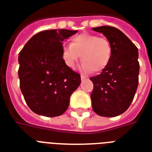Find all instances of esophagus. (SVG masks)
<instances>
[{"label":"esophagus","instance_id":"esophagus-1","mask_svg":"<svg viewBox=\"0 0 152 152\" xmlns=\"http://www.w3.org/2000/svg\"><path fill=\"white\" fill-rule=\"evenodd\" d=\"M86 79H87V77H85V76H83V75H81V80H86Z\"/></svg>","mask_w":152,"mask_h":152}]
</instances>
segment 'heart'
<instances>
[{
  "label": "heart",
  "instance_id": "obj_1",
  "mask_svg": "<svg viewBox=\"0 0 152 152\" xmlns=\"http://www.w3.org/2000/svg\"><path fill=\"white\" fill-rule=\"evenodd\" d=\"M81 55L80 69L84 73H99L106 69L112 56L110 42L94 34L83 33L73 37L70 45L61 46V58L70 69L75 68Z\"/></svg>",
  "mask_w": 152,
  "mask_h": 152
}]
</instances>
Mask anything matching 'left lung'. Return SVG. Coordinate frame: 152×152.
<instances>
[{
    "label": "left lung",
    "mask_w": 152,
    "mask_h": 152,
    "mask_svg": "<svg viewBox=\"0 0 152 152\" xmlns=\"http://www.w3.org/2000/svg\"><path fill=\"white\" fill-rule=\"evenodd\" d=\"M110 42L112 56L100 75L91 77L94 89L91 95L94 112L102 117H115L126 111L137 91L140 64L139 52L134 43L112 26L92 28Z\"/></svg>",
    "instance_id": "left-lung-1"
}]
</instances>
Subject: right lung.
I'll list each match as a JSON object with an SVG mask.
<instances>
[{"instance_id":"obj_1","label":"right lung","mask_w":152,"mask_h":152,"mask_svg":"<svg viewBox=\"0 0 152 152\" xmlns=\"http://www.w3.org/2000/svg\"><path fill=\"white\" fill-rule=\"evenodd\" d=\"M77 32L65 28L40 32L19 53L20 91L28 107L37 115H62L72 93L80 85V75L67 67L61 58L62 42Z\"/></svg>"}]
</instances>
